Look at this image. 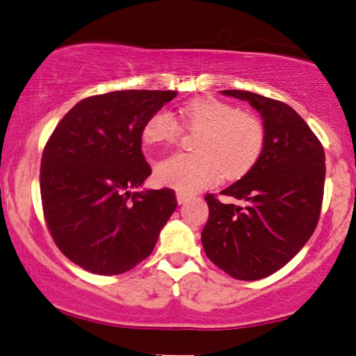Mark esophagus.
<instances>
[{"label":"esophagus","instance_id":"34e87169","mask_svg":"<svg viewBox=\"0 0 356 356\" xmlns=\"http://www.w3.org/2000/svg\"><path fill=\"white\" fill-rule=\"evenodd\" d=\"M177 200H178L179 204H184V203H188L191 200V195L189 194H184V192H178Z\"/></svg>","mask_w":356,"mask_h":356}]
</instances>
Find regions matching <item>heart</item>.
Segmentation results:
<instances>
[{
    "mask_svg": "<svg viewBox=\"0 0 356 356\" xmlns=\"http://www.w3.org/2000/svg\"><path fill=\"white\" fill-rule=\"evenodd\" d=\"M179 120L191 133L195 154L175 153L156 162V181L184 194H195L222 178L236 179L257 164L266 131L258 117L216 98H202L179 109ZM181 128L168 111H158L142 131L147 143H172Z\"/></svg>",
    "mask_w": 356,
    "mask_h": 356,
    "instance_id": "heart-1",
    "label": "heart"
}]
</instances>
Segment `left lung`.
<instances>
[{
    "label": "left lung",
    "mask_w": 356,
    "mask_h": 356,
    "mask_svg": "<svg viewBox=\"0 0 356 356\" xmlns=\"http://www.w3.org/2000/svg\"><path fill=\"white\" fill-rule=\"evenodd\" d=\"M223 95L250 103L263 117L264 148L239 181L220 194L244 200V208L209 194V219L202 232L207 257L236 280L272 275L296 257L319 222L325 153L307 122L283 102L245 90Z\"/></svg>",
    "instance_id": "1"
}]
</instances>
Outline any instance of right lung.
Listing matches in <instances>:
<instances>
[{
  "mask_svg": "<svg viewBox=\"0 0 356 356\" xmlns=\"http://www.w3.org/2000/svg\"><path fill=\"white\" fill-rule=\"evenodd\" d=\"M175 90H117L81 99L42 154L43 216L56 245L83 269L118 275L149 257L177 208L172 189L139 191L152 168L142 154L149 117Z\"/></svg>",
  "mask_w": 356,
  "mask_h": 356,
  "instance_id": "1",
  "label": "right lung"
}]
</instances>
